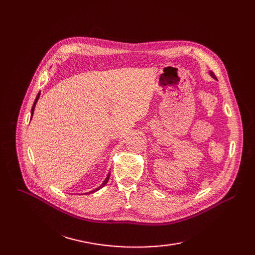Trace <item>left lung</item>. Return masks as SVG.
Returning <instances> with one entry per match:
<instances>
[{
  "label": "left lung",
  "mask_w": 255,
  "mask_h": 255,
  "mask_svg": "<svg viewBox=\"0 0 255 255\" xmlns=\"http://www.w3.org/2000/svg\"><path fill=\"white\" fill-rule=\"evenodd\" d=\"M208 73H210V75L212 76L213 79H215V80H216V76H215V74H214V72H213V71H210V72H208Z\"/></svg>",
  "instance_id": "1"
}]
</instances>
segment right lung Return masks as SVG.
<instances>
[{"instance_id":"1","label":"right lung","mask_w":255,"mask_h":255,"mask_svg":"<svg viewBox=\"0 0 255 255\" xmlns=\"http://www.w3.org/2000/svg\"><path fill=\"white\" fill-rule=\"evenodd\" d=\"M39 97H40V92H38V95H37V97H36V99H35V102H34V104H33V107H32V111H30V119H32V117H33V115H34V110H35V106H36V103H37L38 100H39ZM109 180H110V173L107 174L106 179L103 181V183H102L101 185H100V186H99L98 188H96V189H94V190H91V191H89V192H86V194H92V192H96L97 190L101 189L102 187H104V186H105L106 183L109 182Z\"/></svg>"}]
</instances>
